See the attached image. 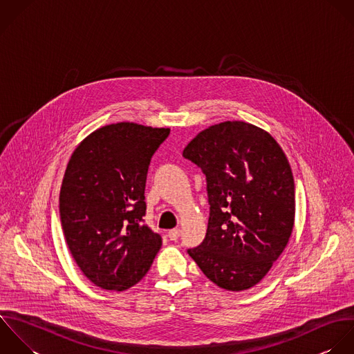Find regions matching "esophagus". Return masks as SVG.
Here are the masks:
<instances>
[{
  "label": "esophagus",
  "instance_id": "1",
  "mask_svg": "<svg viewBox=\"0 0 354 354\" xmlns=\"http://www.w3.org/2000/svg\"><path fill=\"white\" fill-rule=\"evenodd\" d=\"M180 229H174V230H169L168 232V237L171 241H176L179 237H180Z\"/></svg>",
  "mask_w": 354,
  "mask_h": 354
}]
</instances>
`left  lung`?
<instances>
[{"instance_id":"1","label":"left lung","mask_w":354,"mask_h":354,"mask_svg":"<svg viewBox=\"0 0 354 354\" xmlns=\"http://www.w3.org/2000/svg\"><path fill=\"white\" fill-rule=\"evenodd\" d=\"M207 179L205 239L187 254L218 287L257 286L288 244L295 221L290 162L274 138L244 122L201 131L183 150Z\"/></svg>"}]
</instances>
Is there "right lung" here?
<instances>
[{
  "label": "right lung",
  "mask_w": 354,
  "mask_h": 354,
  "mask_svg": "<svg viewBox=\"0 0 354 354\" xmlns=\"http://www.w3.org/2000/svg\"><path fill=\"white\" fill-rule=\"evenodd\" d=\"M169 128L117 122L88 135L67 164L59 212L67 247L85 277L124 291L149 272L162 240L143 222L153 154Z\"/></svg>",
  "instance_id": "right-lung-1"
}]
</instances>
